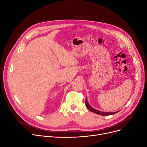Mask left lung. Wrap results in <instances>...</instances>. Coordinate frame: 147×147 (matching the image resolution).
<instances>
[{"instance_id":"obj_1","label":"left lung","mask_w":147,"mask_h":147,"mask_svg":"<svg viewBox=\"0 0 147 147\" xmlns=\"http://www.w3.org/2000/svg\"><path fill=\"white\" fill-rule=\"evenodd\" d=\"M85 104L87 107V108L90 110L91 112L93 113H95L96 114H98V115H103V116H105V115H114L115 113H117L118 112H100V111L99 110H97L94 109H93L92 107L88 104V100H87V98L85 100Z\"/></svg>"}]
</instances>
